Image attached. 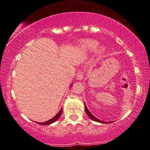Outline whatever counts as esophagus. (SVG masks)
Returning <instances> with one entry per match:
<instances>
[{
    "label": "esophagus",
    "instance_id": "34e87169",
    "mask_svg": "<svg viewBox=\"0 0 150 150\" xmlns=\"http://www.w3.org/2000/svg\"><path fill=\"white\" fill-rule=\"evenodd\" d=\"M83 78H84V72H82V71H80V72L78 73V75H77V79H78V81H82V80L83 79Z\"/></svg>",
    "mask_w": 150,
    "mask_h": 150
}]
</instances>
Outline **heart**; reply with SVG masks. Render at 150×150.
Returning a JSON list of instances; mask_svg holds the SVG:
<instances>
[{
  "mask_svg": "<svg viewBox=\"0 0 150 150\" xmlns=\"http://www.w3.org/2000/svg\"><path fill=\"white\" fill-rule=\"evenodd\" d=\"M99 46V42L97 40H93V39H86V40H83L80 43V48L85 51H94ZM99 52H103L104 51V48L102 47L99 48Z\"/></svg>",
  "mask_w": 150,
  "mask_h": 150,
  "instance_id": "b5f03b06",
  "label": "heart"
}]
</instances>
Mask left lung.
<instances>
[{"label":"left lung","mask_w":150,"mask_h":150,"mask_svg":"<svg viewBox=\"0 0 150 150\" xmlns=\"http://www.w3.org/2000/svg\"><path fill=\"white\" fill-rule=\"evenodd\" d=\"M85 111H86V114H87V115L88 116V117H90V118L92 120H94V121L98 122H101V123H110V122H112L102 121V120H99V119L96 118V117H94V116H93V115H92L91 113V112L89 111L88 110V108H87V107H86V104H85Z\"/></svg>","instance_id":"1"}]
</instances>
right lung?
Instances as JSON below:
<instances>
[{
  "label": "right lung",
  "instance_id": "1",
  "mask_svg": "<svg viewBox=\"0 0 150 150\" xmlns=\"http://www.w3.org/2000/svg\"><path fill=\"white\" fill-rule=\"evenodd\" d=\"M71 86H72V85H71V86H70V87H71ZM62 113V108H61V110H60L59 111V112L57 113V114L56 115L54 116V117H53V118L50 119V120H47V121H46V122H37V123H38V124H40V125H50V124H51V123H53V122L57 121V120H58V119L60 117V116H61Z\"/></svg>",
  "mask_w": 150,
  "mask_h": 150
}]
</instances>
